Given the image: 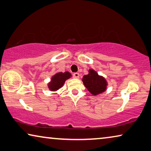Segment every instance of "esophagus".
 <instances>
[{
	"mask_svg": "<svg viewBox=\"0 0 151 151\" xmlns=\"http://www.w3.org/2000/svg\"><path fill=\"white\" fill-rule=\"evenodd\" d=\"M73 76L74 78L78 79L79 78H80V74H79L78 73H74L73 74Z\"/></svg>",
	"mask_w": 151,
	"mask_h": 151,
	"instance_id": "obj_1",
	"label": "esophagus"
}]
</instances>
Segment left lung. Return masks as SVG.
<instances>
[{
    "label": "left lung",
    "mask_w": 151,
    "mask_h": 151,
    "mask_svg": "<svg viewBox=\"0 0 151 151\" xmlns=\"http://www.w3.org/2000/svg\"><path fill=\"white\" fill-rule=\"evenodd\" d=\"M88 74L83 76L82 82L88 90L93 95H98L106 89L107 82L103 76H99L96 71L90 69Z\"/></svg>",
    "instance_id": "left-lung-1"
}]
</instances>
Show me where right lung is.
Listing matches in <instances>:
<instances>
[{"label":"right lung","instance_id":"right-lung-1","mask_svg":"<svg viewBox=\"0 0 151 151\" xmlns=\"http://www.w3.org/2000/svg\"><path fill=\"white\" fill-rule=\"evenodd\" d=\"M71 77V74L65 72H59L55 74L51 78L50 82L48 83V87L50 91H57L63 86L65 82Z\"/></svg>","mask_w":151,"mask_h":151}]
</instances>
